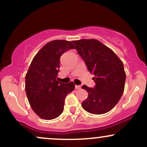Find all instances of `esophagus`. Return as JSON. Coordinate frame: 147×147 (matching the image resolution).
<instances>
[{
    "instance_id": "esophagus-1",
    "label": "esophagus",
    "mask_w": 147,
    "mask_h": 147,
    "mask_svg": "<svg viewBox=\"0 0 147 147\" xmlns=\"http://www.w3.org/2000/svg\"><path fill=\"white\" fill-rule=\"evenodd\" d=\"M75 88L76 89H80L81 88V86L80 85H75Z\"/></svg>"
}]
</instances>
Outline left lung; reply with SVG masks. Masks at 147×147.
<instances>
[{
	"label": "left lung",
	"instance_id": "obj_1",
	"mask_svg": "<svg viewBox=\"0 0 147 147\" xmlns=\"http://www.w3.org/2000/svg\"><path fill=\"white\" fill-rule=\"evenodd\" d=\"M75 48L88 70L95 77V86L82 88L88 93L82 106L92 114H104L114 107L123 95L126 81L124 64L116 54L96 39L73 41Z\"/></svg>",
	"mask_w": 147,
	"mask_h": 147
}]
</instances>
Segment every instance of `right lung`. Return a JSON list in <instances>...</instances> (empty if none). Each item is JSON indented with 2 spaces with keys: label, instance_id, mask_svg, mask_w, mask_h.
Returning <instances> with one entry per match:
<instances>
[{
  "label": "right lung",
  "instance_id": "right-lung-1",
  "mask_svg": "<svg viewBox=\"0 0 147 147\" xmlns=\"http://www.w3.org/2000/svg\"><path fill=\"white\" fill-rule=\"evenodd\" d=\"M72 42L55 40L45 44L34 57L25 75V92L32 110L42 119H52L63 113L65 99L75 89L73 82L57 81L60 57Z\"/></svg>",
  "mask_w": 147,
  "mask_h": 147
}]
</instances>
